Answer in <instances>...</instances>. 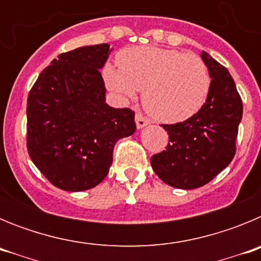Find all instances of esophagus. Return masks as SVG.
<instances>
[{"label":"esophagus","instance_id":"34e87169","mask_svg":"<svg viewBox=\"0 0 261 261\" xmlns=\"http://www.w3.org/2000/svg\"><path fill=\"white\" fill-rule=\"evenodd\" d=\"M149 123H150V121H149V120H147L144 115L140 114V112H137V114H136V125H137L138 129L144 128V126H146Z\"/></svg>","mask_w":261,"mask_h":261}]
</instances>
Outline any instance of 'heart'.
Listing matches in <instances>:
<instances>
[{"mask_svg": "<svg viewBox=\"0 0 261 261\" xmlns=\"http://www.w3.org/2000/svg\"><path fill=\"white\" fill-rule=\"evenodd\" d=\"M119 68L106 65L108 89L123 98L144 90L149 114L165 123H180L196 115L211 91V74L204 60L193 53L158 47H132L117 56Z\"/></svg>", "mask_w": 261, "mask_h": 261, "instance_id": "heart-1", "label": "heart"}]
</instances>
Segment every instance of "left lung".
I'll return each mask as SVG.
<instances>
[{"mask_svg": "<svg viewBox=\"0 0 261 261\" xmlns=\"http://www.w3.org/2000/svg\"><path fill=\"white\" fill-rule=\"evenodd\" d=\"M201 59L212 78L206 102L181 123L162 124L168 145L150 159L161 180L181 190L205 186L227 167L237 150L243 114V103L229 70L204 50Z\"/></svg>", "mask_w": 261, "mask_h": 261, "instance_id": "1", "label": "left lung"}]
</instances>
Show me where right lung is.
<instances>
[{"label":"right lung","instance_id":"1","mask_svg":"<svg viewBox=\"0 0 261 261\" xmlns=\"http://www.w3.org/2000/svg\"><path fill=\"white\" fill-rule=\"evenodd\" d=\"M108 44L59 55L41 71L27 98V150L60 190L80 192L107 176L117 140L133 135L135 112L106 103L100 70Z\"/></svg>","mask_w":261,"mask_h":261}]
</instances>
